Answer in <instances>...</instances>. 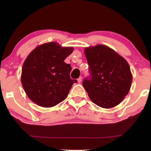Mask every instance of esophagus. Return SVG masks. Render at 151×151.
<instances>
[{
    "label": "esophagus",
    "mask_w": 151,
    "mask_h": 151,
    "mask_svg": "<svg viewBox=\"0 0 151 151\" xmlns=\"http://www.w3.org/2000/svg\"><path fill=\"white\" fill-rule=\"evenodd\" d=\"M78 82H79V83H80V82H82V77H80L78 79Z\"/></svg>",
    "instance_id": "34e87169"
}]
</instances>
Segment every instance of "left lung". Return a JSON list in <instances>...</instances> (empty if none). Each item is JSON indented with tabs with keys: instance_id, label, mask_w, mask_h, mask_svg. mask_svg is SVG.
<instances>
[{
	"instance_id": "1",
	"label": "left lung",
	"mask_w": 151,
	"mask_h": 151,
	"mask_svg": "<svg viewBox=\"0 0 151 151\" xmlns=\"http://www.w3.org/2000/svg\"><path fill=\"white\" fill-rule=\"evenodd\" d=\"M84 53L90 77L83 80L82 85L89 98L102 108L118 105L131 86L133 77L129 63L106 45L86 47Z\"/></svg>"
}]
</instances>
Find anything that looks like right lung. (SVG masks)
I'll return each instance as SVG.
<instances>
[{"instance_id": "right-lung-1", "label": "right lung", "mask_w": 151, "mask_h": 151, "mask_svg": "<svg viewBox=\"0 0 151 151\" xmlns=\"http://www.w3.org/2000/svg\"><path fill=\"white\" fill-rule=\"evenodd\" d=\"M73 51V47L51 42L38 46L27 57L21 83L33 102L49 108L67 98L73 84L77 82L70 78L71 65L64 62Z\"/></svg>"}]
</instances>
